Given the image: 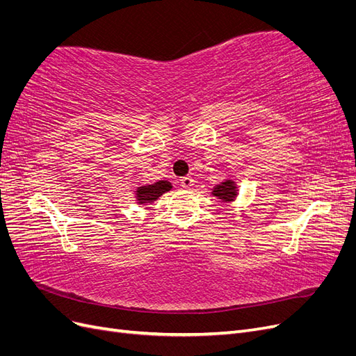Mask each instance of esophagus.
Returning <instances> with one entry per match:
<instances>
[{
  "mask_svg": "<svg viewBox=\"0 0 356 356\" xmlns=\"http://www.w3.org/2000/svg\"><path fill=\"white\" fill-rule=\"evenodd\" d=\"M179 182H181V187L190 188V187H193V184H195V179H193L191 177H182L179 179Z\"/></svg>",
  "mask_w": 356,
  "mask_h": 356,
  "instance_id": "esophagus-1",
  "label": "esophagus"
}]
</instances>
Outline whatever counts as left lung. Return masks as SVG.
<instances>
[{"instance_id": "left-lung-1", "label": "left lung", "mask_w": 356, "mask_h": 356, "mask_svg": "<svg viewBox=\"0 0 356 356\" xmlns=\"http://www.w3.org/2000/svg\"><path fill=\"white\" fill-rule=\"evenodd\" d=\"M213 196H217L218 199L224 200V202H232L236 195H238V190H236V184L234 181L232 179H225L224 182H221L220 186H217L213 188Z\"/></svg>"}]
</instances>
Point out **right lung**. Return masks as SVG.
<instances>
[{
    "label": "right lung",
    "instance_id": "right-lung-1",
    "mask_svg": "<svg viewBox=\"0 0 356 356\" xmlns=\"http://www.w3.org/2000/svg\"><path fill=\"white\" fill-rule=\"evenodd\" d=\"M170 188H172V186L169 181H157V182H154V184L138 187L136 197H138V202L141 204L152 203L163 195V193L169 191Z\"/></svg>",
    "mask_w": 356,
    "mask_h": 356
}]
</instances>
